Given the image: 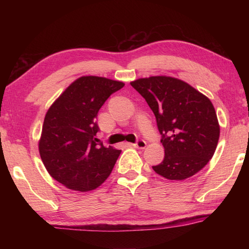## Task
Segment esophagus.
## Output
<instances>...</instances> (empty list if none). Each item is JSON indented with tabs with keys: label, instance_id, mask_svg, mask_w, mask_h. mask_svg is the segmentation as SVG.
I'll use <instances>...</instances> for the list:
<instances>
[{
	"label": "esophagus",
	"instance_id": "1",
	"mask_svg": "<svg viewBox=\"0 0 249 249\" xmlns=\"http://www.w3.org/2000/svg\"><path fill=\"white\" fill-rule=\"evenodd\" d=\"M130 146L135 147V148H140V149H144L146 147V142L144 140H138L135 144H129Z\"/></svg>",
	"mask_w": 249,
	"mask_h": 249
}]
</instances>
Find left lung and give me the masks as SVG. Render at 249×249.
Returning a JSON list of instances; mask_svg holds the SVG:
<instances>
[{"instance_id": "1", "label": "left lung", "mask_w": 249, "mask_h": 249, "mask_svg": "<svg viewBox=\"0 0 249 249\" xmlns=\"http://www.w3.org/2000/svg\"><path fill=\"white\" fill-rule=\"evenodd\" d=\"M157 121L165 158L153 166L169 180H184L206 166L215 153L220 125L212 102L187 82L166 75L130 82Z\"/></svg>"}]
</instances>
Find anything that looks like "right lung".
Segmentation results:
<instances>
[{"label":"right lung","mask_w":249,"mask_h":249,"mask_svg":"<svg viewBox=\"0 0 249 249\" xmlns=\"http://www.w3.org/2000/svg\"><path fill=\"white\" fill-rule=\"evenodd\" d=\"M123 87V82L103 77H81L46 113L40 158L49 175L70 190H94L111 175L121 150L96 142V116L109 95Z\"/></svg>","instance_id":"1"}]
</instances>
